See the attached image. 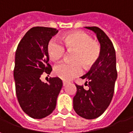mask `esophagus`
<instances>
[{
  "label": "esophagus",
  "instance_id": "34e87169",
  "mask_svg": "<svg viewBox=\"0 0 133 133\" xmlns=\"http://www.w3.org/2000/svg\"><path fill=\"white\" fill-rule=\"evenodd\" d=\"M68 84V82H66V81H63V87H65Z\"/></svg>",
  "mask_w": 133,
  "mask_h": 133
}]
</instances>
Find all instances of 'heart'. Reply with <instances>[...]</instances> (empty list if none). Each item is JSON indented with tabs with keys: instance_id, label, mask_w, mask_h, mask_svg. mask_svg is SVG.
<instances>
[{
	"instance_id": "obj_1",
	"label": "heart",
	"mask_w": 133,
	"mask_h": 133,
	"mask_svg": "<svg viewBox=\"0 0 133 133\" xmlns=\"http://www.w3.org/2000/svg\"><path fill=\"white\" fill-rule=\"evenodd\" d=\"M63 44L68 51H74L73 62H62L55 66V75L64 81L80 75L81 64L89 69L96 64L101 55V46L91 36L84 32H74L62 37ZM47 53L50 59L57 62L65 54V49L59 42L52 39L47 44Z\"/></svg>"
}]
</instances>
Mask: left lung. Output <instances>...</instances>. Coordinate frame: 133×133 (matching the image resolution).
Segmentation results:
<instances>
[{
    "label": "left lung",
    "instance_id": "8db88e82",
    "mask_svg": "<svg viewBox=\"0 0 133 133\" xmlns=\"http://www.w3.org/2000/svg\"><path fill=\"white\" fill-rule=\"evenodd\" d=\"M93 31L101 45L98 62L89 72L81 78L89 83V89L76 85V93L73 98V107L78 116L86 119H95L104 113L113 98L117 79L116 56L109 37L97 27H85Z\"/></svg>",
    "mask_w": 133,
    "mask_h": 133
}]
</instances>
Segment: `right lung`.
<instances>
[{
    "label": "right lung",
    "instance_id": "add662e5",
    "mask_svg": "<svg viewBox=\"0 0 133 133\" xmlns=\"http://www.w3.org/2000/svg\"><path fill=\"white\" fill-rule=\"evenodd\" d=\"M57 29L35 27L26 32L15 52L14 81L20 107L28 116L41 119L50 115L56 108L62 87L59 77L41 81L42 73L49 74L52 69L48 63L47 44Z\"/></svg>",
    "mask_w": 133,
    "mask_h": 133
}]
</instances>
